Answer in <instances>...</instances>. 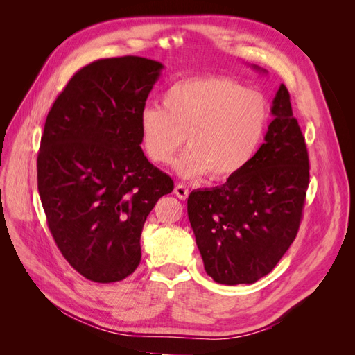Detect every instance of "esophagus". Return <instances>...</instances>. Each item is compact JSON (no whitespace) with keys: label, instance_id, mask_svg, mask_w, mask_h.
Masks as SVG:
<instances>
[{"label":"esophagus","instance_id":"obj_1","mask_svg":"<svg viewBox=\"0 0 355 355\" xmlns=\"http://www.w3.org/2000/svg\"><path fill=\"white\" fill-rule=\"evenodd\" d=\"M175 196L180 200H187L188 196H189V189L187 188L185 184H178L175 187Z\"/></svg>","mask_w":355,"mask_h":355}]
</instances>
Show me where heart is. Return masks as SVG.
<instances>
[{
	"label": "heart",
	"mask_w": 355,
	"mask_h": 355,
	"mask_svg": "<svg viewBox=\"0 0 355 355\" xmlns=\"http://www.w3.org/2000/svg\"><path fill=\"white\" fill-rule=\"evenodd\" d=\"M268 116L265 96L237 80H180L164 92L161 108L141 114L142 146L153 163L166 164L187 139L189 148L175 163L178 175L230 179L256 154Z\"/></svg>",
	"instance_id": "obj_1"
}]
</instances>
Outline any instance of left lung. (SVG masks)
Wrapping results in <instances>:
<instances>
[{"mask_svg":"<svg viewBox=\"0 0 355 355\" xmlns=\"http://www.w3.org/2000/svg\"><path fill=\"white\" fill-rule=\"evenodd\" d=\"M271 112L265 142L250 163L222 187L188 197L204 270L220 284H252L270 274L302 220L309 158L284 84Z\"/></svg>","mask_w":355,"mask_h":355,"instance_id":"obj_1","label":"left lung"}]
</instances>
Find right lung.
<instances>
[{
	"label": "right lung",
	"mask_w": 355,
	"mask_h": 355,
	"mask_svg": "<svg viewBox=\"0 0 355 355\" xmlns=\"http://www.w3.org/2000/svg\"><path fill=\"white\" fill-rule=\"evenodd\" d=\"M159 62L123 56L81 68L53 103L37 158L49 230L75 271L115 283L141 263V234L173 179L141 144V114Z\"/></svg>",
	"instance_id": "obj_1"
}]
</instances>
